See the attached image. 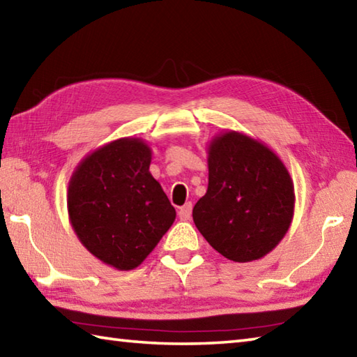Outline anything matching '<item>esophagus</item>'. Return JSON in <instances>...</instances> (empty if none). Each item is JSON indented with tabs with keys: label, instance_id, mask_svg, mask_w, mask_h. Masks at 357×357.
<instances>
[{
	"label": "esophagus",
	"instance_id": "34e87169",
	"mask_svg": "<svg viewBox=\"0 0 357 357\" xmlns=\"http://www.w3.org/2000/svg\"><path fill=\"white\" fill-rule=\"evenodd\" d=\"M178 215H179V218L183 220V221L190 220V216H192V202H185L183 207H179Z\"/></svg>",
	"mask_w": 357,
	"mask_h": 357
}]
</instances>
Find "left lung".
Segmentation results:
<instances>
[{
	"mask_svg": "<svg viewBox=\"0 0 357 357\" xmlns=\"http://www.w3.org/2000/svg\"><path fill=\"white\" fill-rule=\"evenodd\" d=\"M207 192L193 207L202 236L232 261L248 263L274 249L294 215V184L266 145L227 131L208 145Z\"/></svg>",
	"mask_w": 357,
	"mask_h": 357,
	"instance_id": "obj_1",
	"label": "left lung"
}]
</instances>
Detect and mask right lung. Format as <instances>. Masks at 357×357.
Listing matches in <instances>:
<instances>
[{"label":"right lung","instance_id":"1","mask_svg":"<svg viewBox=\"0 0 357 357\" xmlns=\"http://www.w3.org/2000/svg\"><path fill=\"white\" fill-rule=\"evenodd\" d=\"M151 149L122 137L91 153L73 173L68 213L91 254L119 271L137 268L170 229L176 212L149 172Z\"/></svg>","mask_w":357,"mask_h":357}]
</instances>
